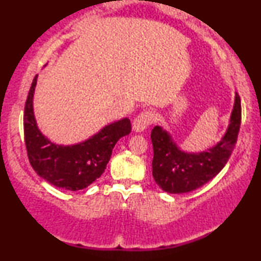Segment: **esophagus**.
<instances>
[{"instance_id": "esophagus-1", "label": "esophagus", "mask_w": 261, "mask_h": 261, "mask_svg": "<svg viewBox=\"0 0 261 261\" xmlns=\"http://www.w3.org/2000/svg\"><path fill=\"white\" fill-rule=\"evenodd\" d=\"M155 114L153 110H143L142 113H140L133 121V128L136 133H142L143 130H146L149 125H152L155 121Z\"/></svg>"}]
</instances>
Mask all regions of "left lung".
<instances>
[{"instance_id": "8db88e82", "label": "left lung", "mask_w": 261, "mask_h": 261, "mask_svg": "<svg viewBox=\"0 0 261 261\" xmlns=\"http://www.w3.org/2000/svg\"><path fill=\"white\" fill-rule=\"evenodd\" d=\"M241 119V98L236 93L230 121L222 140L208 151L200 153L181 151L167 131L154 126L151 133L153 145L152 175L162 190L170 194L189 193L214 179L232 154L238 139Z\"/></svg>"}]
</instances>
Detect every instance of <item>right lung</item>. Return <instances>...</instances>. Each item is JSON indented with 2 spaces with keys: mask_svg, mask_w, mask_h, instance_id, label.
<instances>
[{
  "mask_svg": "<svg viewBox=\"0 0 261 261\" xmlns=\"http://www.w3.org/2000/svg\"><path fill=\"white\" fill-rule=\"evenodd\" d=\"M33 80L24 108V140L27 153L37 174L56 188L81 190L103 174L115 143L131 133L127 118L107 125L85 142L72 146L55 145L40 133L33 112L37 85Z\"/></svg>",
  "mask_w": 261,
  "mask_h": 261,
  "instance_id": "add662e5",
  "label": "right lung"
}]
</instances>
